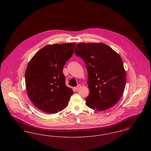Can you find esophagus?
I'll use <instances>...</instances> for the list:
<instances>
[{
	"instance_id": "obj_1",
	"label": "esophagus",
	"mask_w": 151,
	"mask_h": 151,
	"mask_svg": "<svg viewBox=\"0 0 151 151\" xmlns=\"http://www.w3.org/2000/svg\"><path fill=\"white\" fill-rule=\"evenodd\" d=\"M80 87H81V86H80V84H79V85H78L77 86H76V87L75 88V90H76V91H77V90H78V89H79V88H80Z\"/></svg>"
}]
</instances>
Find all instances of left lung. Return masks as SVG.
<instances>
[{
    "mask_svg": "<svg viewBox=\"0 0 151 151\" xmlns=\"http://www.w3.org/2000/svg\"><path fill=\"white\" fill-rule=\"evenodd\" d=\"M75 53L86 63L89 94L86 105L103 111L112 107L123 93L126 72L121 57L107 45L79 43Z\"/></svg>",
    "mask_w": 151,
    "mask_h": 151,
    "instance_id": "left-lung-1",
    "label": "left lung"
}]
</instances>
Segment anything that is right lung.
Wrapping results in <instances>:
<instances>
[{
  "instance_id": "1",
  "label": "right lung",
  "mask_w": 151,
  "mask_h": 151,
  "mask_svg": "<svg viewBox=\"0 0 151 151\" xmlns=\"http://www.w3.org/2000/svg\"><path fill=\"white\" fill-rule=\"evenodd\" d=\"M76 43L47 45L32 58L25 71L26 89L36 107L55 114L65 108L73 92L65 85L64 65L71 57Z\"/></svg>"
}]
</instances>
